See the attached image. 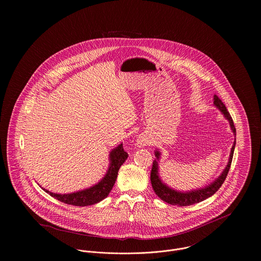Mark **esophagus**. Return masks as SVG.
Masks as SVG:
<instances>
[{
    "mask_svg": "<svg viewBox=\"0 0 261 261\" xmlns=\"http://www.w3.org/2000/svg\"><path fill=\"white\" fill-rule=\"evenodd\" d=\"M146 143H147V141H146V139L144 138V137H139L138 138V140H137V144L139 145V146H144V145H146Z\"/></svg>",
    "mask_w": 261,
    "mask_h": 261,
    "instance_id": "1",
    "label": "esophagus"
}]
</instances>
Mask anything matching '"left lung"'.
Masks as SVG:
<instances>
[{"mask_svg": "<svg viewBox=\"0 0 261 261\" xmlns=\"http://www.w3.org/2000/svg\"><path fill=\"white\" fill-rule=\"evenodd\" d=\"M214 104L221 110V113L224 115V117L229 121L230 127L236 135V127L232 121V118L230 116V114L228 113V110L226 108V106L224 105L221 101V99L215 95L214 96ZM234 147H236V141L232 145L231 148V153H230V157H229V161L228 164L226 166V168L223 170L222 174L214 181L212 182L210 186L205 188H202L200 190H194V191H190V192H178V191H174L172 189H170L169 187H167L166 185H164L158 174V160L160 157V153L158 151H156V159L153 161V167L151 170V182H152V187L155 191V193L158 195V197H160L163 201L172 204V205H179V206H186V205H191L194 203H198L200 201H203L204 199L211 197L212 195H214L222 186V184L224 182L228 171L230 169V165H231V161H232V157H233V152H234Z\"/></svg>", "mask_w": 261, "mask_h": 261, "instance_id": "1", "label": "left lung"}]
</instances>
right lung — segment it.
<instances>
[{"label": "right lung", "instance_id": "add662e5", "mask_svg": "<svg viewBox=\"0 0 261 261\" xmlns=\"http://www.w3.org/2000/svg\"><path fill=\"white\" fill-rule=\"evenodd\" d=\"M127 158L128 153L124 151L123 144H120L110 153V165L106 175L101 179V181L93 186V187L70 194H56L45 189L43 190L50 196L67 204L76 206H87L95 204L108 196L109 192L113 189L116 182L119 169Z\"/></svg>", "mask_w": 261, "mask_h": 261}]
</instances>
